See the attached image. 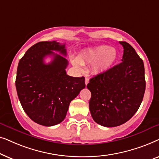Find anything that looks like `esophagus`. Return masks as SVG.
<instances>
[{
  "mask_svg": "<svg viewBox=\"0 0 159 159\" xmlns=\"http://www.w3.org/2000/svg\"><path fill=\"white\" fill-rule=\"evenodd\" d=\"M89 82V79L88 78H85V85H87V84H88Z\"/></svg>",
  "mask_w": 159,
  "mask_h": 159,
  "instance_id": "obj_1",
  "label": "esophagus"
}]
</instances>
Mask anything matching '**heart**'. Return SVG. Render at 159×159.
Instances as JSON below:
<instances>
[{
  "label": "heart",
  "mask_w": 159,
  "mask_h": 159,
  "mask_svg": "<svg viewBox=\"0 0 159 159\" xmlns=\"http://www.w3.org/2000/svg\"><path fill=\"white\" fill-rule=\"evenodd\" d=\"M117 58L118 53L116 49L101 45L82 50L77 58L72 59V64L78 69H81L82 65L91 64L93 72L100 75L108 71L116 62Z\"/></svg>",
  "instance_id": "1"
}]
</instances>
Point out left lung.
Wrapping results in <instances>:
<instances>
[{
    "instance_id": "1",
    "label": "left lung",
    "mask_w": 159,
    "mask_h": 159,
    "mask_svg": "<svg viewBox=\"0 0 159 159\" xmlns=\"http://www.w3.org/2000/svg\"><path fill=\"white\" fill-rule=\"evenodd\" d=\"M121 63L91 78L87 88L91 92L89 108L93 120L113 127L129 120L142 103L145 90L143 60L127 42Z\"/></svg>"
}]
</instances>
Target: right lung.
<instances>
[{
    "label": "right lung",
    "instance_id": "right-lung-1",
    "mask_svg": "<svg viewBox=\"0 0 159 159\" xmlns=\"http://www.w3.org/2000/svg\"><path fill=\"white\" fill-rule=\"evenodd\" d=\"M65 44L56 41L36 43L19 61L16 78L19 99L27 116L40 125L51 127L66 117L70 102L85 88L84 77L67 75ZM52 56L45 64L44 59Z\"/></svg>",
    "mask_w": 159,
    "mask_h": 159
}]
</instances>
